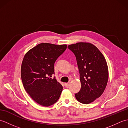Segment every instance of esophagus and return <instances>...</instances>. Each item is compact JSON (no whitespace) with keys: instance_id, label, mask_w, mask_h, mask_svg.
<instances>
[{"instance_id":"34e87169","label":"esophagus","mask_w":128,"mask_h":128,"mask_svg":"<svg viewBox=\"0 0 128 128\" xmlns=\"http://www.w3.org/2000/svg\"><path fill=\"white\" fill-rule=\"evenodd\" d=\"M69 82H67V83H65V86L66 87V88H68V87L69 86Z\"/></svg>"}]
</instances>
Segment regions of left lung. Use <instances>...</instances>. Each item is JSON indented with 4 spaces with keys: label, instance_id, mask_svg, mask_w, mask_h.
Segmentation results:
<instances>
[{
    "label": "left lung",
    "instance_id": "left-lung-1",
    "mask_svg": "<svg viewBox=\"0 0 128 128\" xmlns=\"http://www.w3.org/2000/svg\"><path fill=\"white\" fill-rule=\"evenodd\" d=\"M74 54L80 73L81 87L76 98L88 104L104 92L108 79V66L102 53L91 43L80 42L68 46Z\"/></svg>",
    "mask_w": 128,
    "mask_h": 128
}]
</instances>
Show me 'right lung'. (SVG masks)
<instances>
[{
	"instance_id": "right-lung-1",
	"label": "right lung",
	"mask_w": 128,
	"mask_h": 128,
	"mask_svg": "<svg viewBox=\"0 0 128 128\" xmlns=\"http://www.w3.org/2000/svg\"><path fill=\"white\" fill-rule=\"evenodd\" d=\"M67 45L42 43L27 53L22 60L21 75L24 88L35 102L45 107L59 98L62 86L56 81L54 66Z\"/></svg>"
}]
</instances>
